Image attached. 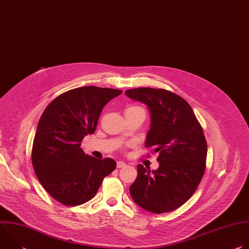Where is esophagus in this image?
<instances>
[{
  "mask_svg": "<svg viewBox=\"0 0 249 249\" xmlns=\"http://www.w3.org/2000/svg\"><path fill=\"white\" fill-rule=\"evenodd\" d=\"M126 165V163L124 162V161H122V160H119V161H117V168H121V167H124Z\"/></svg>",
  "mask_w": 249,
  "mask_h": 249,
  "instance_id": "obj_1",
  "label": "esophagus"
}]
</instances>
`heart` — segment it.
<instances>
[{"mask_svg":"<svg viewBox=\"0 0 249 249\" xmlns=\"http://www.w3.org/2000/svg\"><path fill=\"white\" fill-rule=\"evenodd\" d=\"M127 109H142V110H144L143 108H141V107H139V106H136V105H133V106H129V107H128Z\"/></svg>","mask_w":249,"mask_h":249,"instance_id":"obj_1","label":"heart"}]
</instances>
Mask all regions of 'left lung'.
Returning a JSON list of instances; mask_svg holds the SVG:
<instances>
[{"mask_svg":"<svg viewBox=\"0 0 249 249\" xmlns=\"http://www.w3.org/2000/svg\"><path fill=\"white\" fill-rule=\"evenodd\" d=\"M125 94L148 105L152 124L146 148L159 153L160 166L138 165L130 186L136 204L148 212L162 214L186 203L199 186L206 169L207 142L189 103L163 89L138 88Z\"/></svg>","mask_w":249,"mask_h":249,"instance_id":"1","label":"left lung"}]
</instances>
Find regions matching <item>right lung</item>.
<instances>
[{
	"label": "right lung",
	"instance_id": "1",
	"mask_svg": "<svg viewBox=\"0 0 249 249\" xmlns=\"http://www.w3.org/2000/svg\"><path fill=\"white\" fill-rule=\"evenodd\" d=\"M122 90L82 87L53 99L35 134L31 160L43 188L65 206L82 205L94 197L114 160H97L81 148L85 136L94 133L102 108Z\"/></svg>",
	"mask_w": 249,
	"mask_h": 249
}]
</instances>
